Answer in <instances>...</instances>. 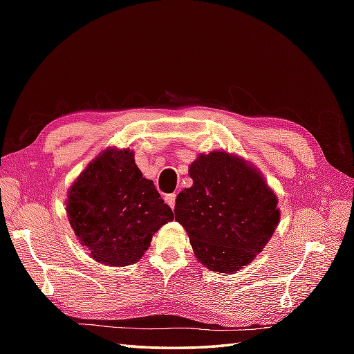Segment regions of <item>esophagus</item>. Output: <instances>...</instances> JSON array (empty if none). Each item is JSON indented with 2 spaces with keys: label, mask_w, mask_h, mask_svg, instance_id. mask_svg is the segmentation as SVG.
Segmentation results:
<instances>
[{
  "label": "esophagus",
  "mask_w": 354,
  "mask_h": 354,
  "mask_svg": "<svg viewBox=\"0 0 354 354\" xmlns=\"http://www.w3.org/2000/svg\"><path fill=\"white\" fill-rule=\"evenodd\" d=\"M165 202H167L169 207H170L171 209L175 208V204H176V194H175V193L167 194V196H165Z\"/></svg>",
  "instance_id": "esophagus-1"
}]
</instances>
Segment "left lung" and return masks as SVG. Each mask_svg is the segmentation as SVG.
<instances>
[{
    "label": "left lung",
    "mask_w": 354,
    "mask_h": 354,
    "mask_svg": "<svg viewBox=\"0 0 354 354\" xmlns=\"http://www.w3.org/2000/svg\"><path fill=\"white\" fill-rule=\"evenodd\" d=\"M189 173L193 185L178 194L175 219L198 261L236 272L263 251L280 222L275 193L252 164L225 150L199 155Z\"/></svg>",
    "instance_id": "left-lung-1"
}]
</instances>
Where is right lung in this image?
I'll use <instances>...</instances> for the list:
<instances>
[{"instance_id": "add662e5", "label": "right lung", "mask_w": 354, "mask_h": 354, "mask_svg": "<svg viewBox=\"0 0 354 354\" xmlns=\"http://www.w3.org/2000/svg\"><path fill=\"white\" fill-rule=\"evenodd\" d=\"M66 214L89 255L108 266H127L149 250L173 213L133 160L129 149L109 147L73 183Z\"/></svg>"}]
</instances>
